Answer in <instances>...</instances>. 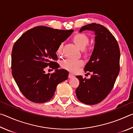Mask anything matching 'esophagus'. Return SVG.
<instances>
[{"label":"esophagus","instance_id":"esophagus-1","mask_svg":"<svg viewBox=\"0 0 133 133\" xmlns=\"http://www.w3.org/2000/svg\"><path fill=\"white\" fill-rule=\"evenodd\" d=\"M74 77H75V76H74V75H73V74L69 73V78H73Z\"/></svg>","mask_w":133,"mask_h":133}]
</instances>
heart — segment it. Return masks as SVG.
<instances>
[{
    "instance_id": "b5f03b06",
    "label": "heart",
    "mask_w": 133,
    "mask_h": 133,
    "mask_svg": "<svg viewBox=\"0 0 133 133\" xmlns=\"http://www.w3.org/2000/svg\"><path fill=\"white\" fill-rule=\"evenodd\" d=\"M73 41L80 50H83L89 44V38L84 33H78L76 34L73 37ZM63 45L60 44L57 49L58 54H61ZM84 64V62L82 60H75L72 58H67L62 63L63 68L71 72H76L77 70Z\"/></svg>"
}]
</instances>
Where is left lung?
Here are the masks:
<instances>
[{
  "instance_id": "left-lung-1",
  "label": "left lung",
  "mask_w": 133,
  "mask_h": 133,
  "mask_svg": "<svg viewBox=\"0 0 133 133\" xmlns=\"http://www.w3.org/2000/svg\"><path fill=\"white\" fill-rule=\"evenodd\" d=\"M85 30L94 31L96 36L94 50L84 69L91 76L89 79L76 76L80 84L76 93L80 102L93 105L102 102L113 88L120 71V52L116 38L104 26L89 24L80 32Z\"/></svg>"
}]
</instances>
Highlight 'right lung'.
<instances>
[{
    "mask_svg": "<svg viewBox=\"0 0 133 133\" xmlns=\"http://www.w3.org/2000/svg\"><path fill=\"white\" fill-rule=\"evenodd\" d=\"M73 30L37 26L26 31L13 45L12 73L21 91L33 103H42L52 98L56 87L68 78L69 72L58 69L56 52ZM49 65L54 73H45Z\"/></svg>",
    "mask_w": 133,
    "mask_h": 133,
    "instance_id": "obj_1",
    "label": "right lung"
}]
</instances>
